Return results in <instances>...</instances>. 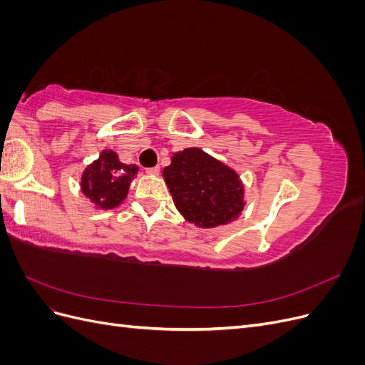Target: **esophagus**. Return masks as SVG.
<instances>
[{
  "label": "esophagus",
  "mask_w": 365,
  "mask_h": 365,
  "mask_svg": "<svg viewBox=\"0 0 365 365\" xmlns=\"http://www.w3.org/2000/svg\"><path fill=\"white\" fill-rule=\"evenodd\" d=\"M146 173L152 175V176H157L160 173V168H158V165H155V168H148Z\"/></svg>",
  "instance_id": "34e87169"
}]
</instances>
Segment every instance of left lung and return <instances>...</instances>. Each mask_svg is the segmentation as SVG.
<instances>
[{
	"mask_svg": "<svg viewBox=\"0 0 365 365\" xmlns=\"http://www.w3.org/2000/svg\"><path fill=\"white\" fill-rule=\"evenodd\" d=\"M163 178L176 210L200 228L233 222L247 205L239 173L200 148L173 152Z\"/></svg>",
	"mask_w": 365,
	"mask_h": 365,
	"instance_id": "obj_1",
	"label": "left lung"
}]
</instances>
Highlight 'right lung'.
I'll list each match as a JSON object with an SVG mask.
<instances>
[{
	"label": "right lung",
	"instance_id": "obj_1",
	"mask_svg": "<svg viewBox=\"0 0 365 365\" xmlns=\"http://www.w3.org/2000/svg\"><path fill=\"white\" fill-rule=\"evenodd\" d=\"M140 168L118 160L117 152L103 149L97 160L88 164L81 175V192L96 210H113L128 197L130 182Z\"/></svg>",
	"mask_w": 365,
	"mask_h": 365
}]
</instances>
